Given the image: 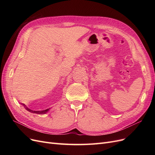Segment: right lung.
Here are the masks:
<instances>
[{
    "label": "right lung",
    "instance_id": "1",
    "mask_svg": "<svg viewBox=\"0 0 155 155\" xmlns=\"http://www.w3.org/2000/svg\"><path fill=\"white\" fill-rule=\"evenodd\" d=\"M22 105H23V106L25 107V109H26L28 111H29V112H32V113H36V114H46V112H47L49 110V109H48L43 110H32L28 109V108L25 104H22Z\"/></svg>",
    "mask_w": 155,
    "mask_h": 155
}]
</instances>
